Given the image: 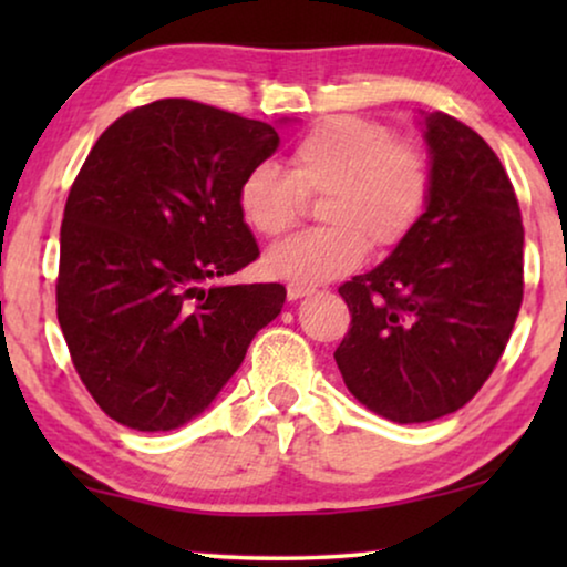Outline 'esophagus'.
Returning <instances> with one entry per match:
<instances>
[{"instance_id": "obj_1", "label": "esophagus", "mask_w": 567, "mask_h": 567, "mask_svg": "<svg viewBox=\"0 0 567 567\" xmlns=\"http://www.w3.org/2000/svg\"><path fill=\"white\" fill-rule=\"evenodd\" d=\"M315 289L312 286H301V284H289L286 286V297H289V301H297L301 297H309Z\"/></svg>"}]
</instances>
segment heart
I'll use <instances>...</instances> for the list:
<instances>
[{"mask_svg":"<svg viewBox=\"0 0 567 567\" xmlns=\"http://www.w3.org/2000/svg\"><path fill=\"white\" fill-rule=\"evenodd\" d=\"M433 190L421 144L386 123L336 115L315 123L289 150V169L255 165L237 188V212L260 237H281L299 221L305 196H324V227L270 247L266 270L315 286L351 274L371 252H392L413 235Z\"/></svg>","mask_w":567,"mask_h":567,"instance_id":"heart-1","label":"heart"}]
</instances>
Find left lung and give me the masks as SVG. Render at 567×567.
Masks as SVG:
<instances>
[{
    "label": "left lung",
    "mask_w": 567,
    "mask_h": 567,
    "mask_svg": "<svg viewBox=\"0 0 567 567\" xmlns=\"http://www.w3.org/2000/svg\"><path fill=\"white\" fill-rule=\"evenodd\" d=\"M433 190L425 216L382 266L340 286L351 328L336 348L359 402L425 423L475 398L506 351L524 299L516 190L483 136L425 113Z\"/></svg>",
    "instance_id": "1"
}]
</instances>
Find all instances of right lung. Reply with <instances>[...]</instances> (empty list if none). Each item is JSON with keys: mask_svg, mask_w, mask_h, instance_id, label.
<instances>
[{"mask_svg": "<svg viewBox=\"0 0 567 567\" xmlns=\"http://www.w3.org/2000/svg\"><path fill=\"white\" fill-rule=\"evenodd\" d=\"M276 146L268 123L167 97L123 113L90 150L61 221L56 315L113 421L188 423L281 312V284L206 286L258 260L237 188Z\"/></svg>", "mask_w": 567, "mask_h": 567, "instance_id": "right-lung-1", "label": "right lung"}]
</instances>
